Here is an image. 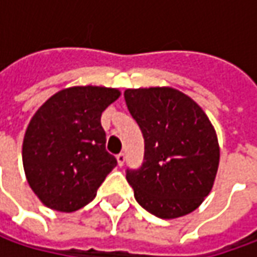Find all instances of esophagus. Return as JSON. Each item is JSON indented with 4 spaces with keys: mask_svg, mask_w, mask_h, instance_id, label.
<instances>
[{
    "mask_svg": "<svg viewBox=\"0 0 257 257\" xmlns=\"http://www.w3.org/2000/svg\"><path fill=\"white\" fill-rule=\"evenodd\" d=\"M117 163H118V166H120V167H121V166H124V163H125V154L124 153L117 154Z\"/></svg>",
    "mask_w": 257,
    "mask_h": 257,
    "instance_id": "34e87169",
    "label": "esophagus"
}]
</instances>
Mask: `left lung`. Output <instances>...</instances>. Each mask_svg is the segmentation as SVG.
I'll return each instance as SVG.
<instances>
[{
	"label": "left lung",
	"instance_id": "8db88e82",
	"mask_svg": "<svg viewBox=\"0 0 257 257\" xmlns=\"http://www.w3.org/2000/svg\"><path fill=\"white\" fill-rule=\"evenodd\" d=\"M124 98L144 136V163L127 170L137 203L160 219L194 212L219 169L217 134L202 107L173 87L127 88Z\"/></svg>",
	"mask_w": 257,
	"mask_h": 257
}]
</instances>
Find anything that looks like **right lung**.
I'll return each mask as SVG.
<instances>
[{
  "label": "right lung",
  "mask_w": 257,
  "mask_h": 257,
  "mask_svg": "<svg viewBox=\"0 0 257 257\" xmlns=\"http://www.w3.org/2000/svg\"><path fill=\"white\" fill-rule=\"evenodd\" d=\"M120 95L118 88L74 85L53 94L31 117L23 166L31 190L48 209L84 207L117 166L105 150L101 113Z\"/></svg>",
  "instance_id": "add662e5"
}]
</instances>
